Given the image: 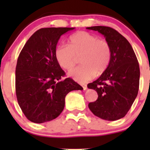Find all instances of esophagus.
I'll list each match as a JSON object with an SVG mask.
<instances>
[{"label": "esophagus", "instance_id": "obj_1", "mask_svg": "<svg viewBox=\"0 0 150 150\" xmlns=\"http://www.w3.org/2000/svg\"><path fill=\"white\" fill-rule=\"evenodd\" d=\"M81 86H82L83 88V90H84V91H85V90H86V89H87V86H86V84H82V85H81Z\"/></svg>", "mask_w": 150, "mask_h": 150}]
</instances>
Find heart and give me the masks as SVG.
Returning <instances> with one entry per match:
<instances>
[{
	"label": "heart",
	"mask_w": 150,
	"mask_h": 150,
	"mask_svg": "<svg viewBox=\"0 0 150 150\" xmlns=\"http://www.w3.org/2000/svg\"><path fill=\"white\" fill-rule=\"evenodd\" d=\"M69 44H60L55 50V57L61 67L69 71L81 57L82 65L69 72L72 79L81 83L88 82L103 73L110 65L111 47L108 42L86 31L74 33L69 37Z\"/></svg>",
	"instance_id": "b5f03b06"
}]
</instances>
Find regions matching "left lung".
Returning a JSON list of instances; mask_svg holds the SVG:
<instances>
[{"instance_id": "1", "label": "left lung", "mask_w": 150, "mask_h": 150, "mask_svg": "<svg viewBox=\"0 0 150 150\" xmlns=\"http://www.w3.org/2000/svg\"><path fill=\"white\" fill-rule=\"evenodd\" d=\"M103 35L111 47L110 65L88 88L96 91L97 100L88 104L91 111L106 120L123 117L137 98L139 86L140 69L136 54L129 42L110 27L86 28Z\"/></svg>"}]
</instances>
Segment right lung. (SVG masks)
<instances>
[{
    "mask_svg": "<svg viewBox=\"0 0 150 150\" xmlns=\"http://www.w3.org/2000/svg\"><path fill=\"white\" fill-rule=\"evenodd\" d=\"M75 28H47L37 30L25 43L16 67V94L27 118L43 123L57 118L63 111L65 96L83 88L65 72L55 57L61 35Z\"/></svg>",
    "mask_w": 150,
    "mask_h": 150,
    "instance_id": "right-lung-1",
    "label": "right lung"
}]
</instances>
